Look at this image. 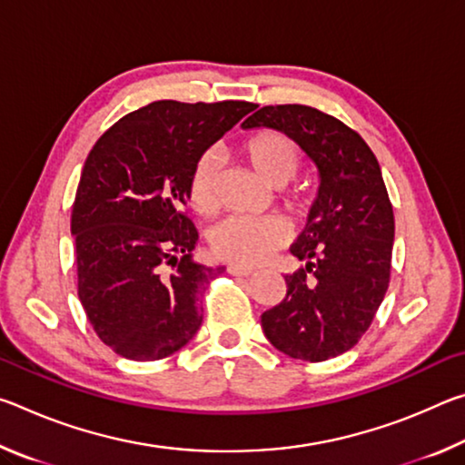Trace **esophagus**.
<instances>
[{
  "label": "esophagus",
  "instance_id": "1",
  "mask_svg": "<svg viewBox=\"0 0 465 465\" xmlns=\"http://www.w3.org/2000/svg\"><path fill=\"white\" fill-rule=\"evenodd\" d=\"M227 272L233 274V277H250V274H254V269H248V266L240 264H230L227 266Z\"/></svg>",
  "mask_w": 465,
  "mask_h": 465
}]
</instances>
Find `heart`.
Here are the masks:
<instances>
[{
	"label": "heart",
	"mask_w": 465,
	"mask_h": 465,
	"mask_svg": "<svg viewBox=\"0 0 465 465\" xmlns=\"http://www.w3.org/2000/svg\"><path fill=\"white\" fill-rule=\"evenodd\" d=\"M242 155L256 174L272 186L291 183L305 163L303 149L285 133L274 129L252 133L242 143ZM219 178H222V157L215 149H207L194 160L186 184L188 203L203 217L217 213ZM285 203L295 215H305L310 209V199L303 193H289ZM209 242L213 254L222 261L240 266H258L289 242V227L277 217H230L211 232Z\"/></svg>",
	"instance_id": "obj_1"
}]
</instances>
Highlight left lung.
I'll use <instances>...</instances> for the list:
<instances>
[{
	"mask_svg": "<svg viewBox=\"0 0 465 465\" xmlns=\"http://www.w3.org/2000/svg\"><path fill=\"white\" fill-rule=\"evenodd\" d=\"M246 129H279L320 170V193L291 254L303 262L285 274L287 295L262 313L274 349L320 363L352 349L390 285L393 209L371 147L349 124L305 104L262 106Z\"/></svg>",
	"mask_w": 465,
	"mask_h": 465,
	"instance_id": "obj_1",
	"label": "left lung"
}]
</instances>
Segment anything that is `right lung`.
Here are the masks:
<instances>
[{"mask_svg":"<svg viewBox=\"0 0 465 465\" xmlns=\"http://www.w3.org/2000/svg\"><path fill=\"white\" fill-rule=\"evenodd\" d=\"M256 104L157 100L102 133L72 207L77 295L116 355L157 361L191 341L199 297L222 269L194 261L184 213L196 157Z\"/></svg>","mask_w":465,"mask_h":465,"instance_id":"right-lung-1","label":"right lung"}]
</instances>
